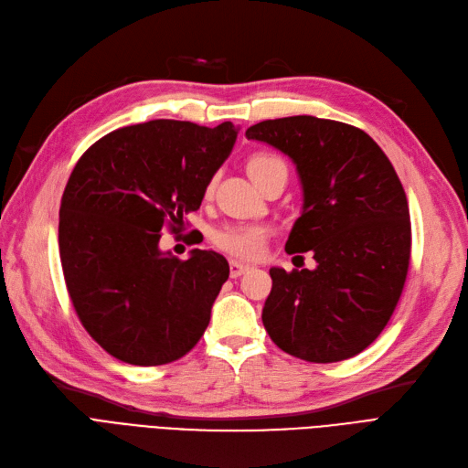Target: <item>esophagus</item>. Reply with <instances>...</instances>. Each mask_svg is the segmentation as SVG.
Returning <instances> with one entry per match:
<instances>
[{"mask_svg": "<svg viewBox=\"0 0 468 468\" xmlns=\"http://www.w3.org/2000/svg\"><path fill=\"white\" fill-rule=\"evenodd\" d=\"M250 270L249 264H240L239 261H229V275L231 278H239V275H243Z\"/></svg>", "mask_w": 468, "mask_h": 468, "instance_id": "34e87169", "label": "esophagus"}]
</instances>
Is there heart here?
Segmentation results:
<instances>
[{"mask_svg":"<svg viewBox=\"0 0 468 468\" xmlns=\"http://www.w3.org/2000/svg\"><path fill=\"white\" fill-rule=\"evenodd\" d=\"M285 164L273 154H256L249 162V176L254 183L262 181L275 169H283ZM287 169V167H285ZM214 185H210L212 190ZM268 240V229L261 225H225L214 233V243L237 258H256L264 250Z\"/></svg>","mask_w":468,"mask_h":468,"instance_id":"b5f03b06","label":"heart"}]
</instances>
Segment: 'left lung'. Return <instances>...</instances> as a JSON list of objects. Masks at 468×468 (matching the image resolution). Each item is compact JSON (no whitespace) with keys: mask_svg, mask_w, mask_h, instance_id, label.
Instances as JSON below:
<instances>
[{"mask_svg":"<svg viewBox=\"0 0 468 468\" xmlns=\"http://www.w3.org/2000/svg\"><path fill=\"white\" fill-rule=\"evenodd\" d=\"M245 134L295 164L303 207L285 250H310L316 261L314 270H270L266 332L308 362L351 358L382 334L405 285L410 221L403 185L382 148L339 121L268 119Z\"/></svg>","mask_w":468,"mask_h":468,"instance_id":"obj_1","label":"left lung"}]
</instances>
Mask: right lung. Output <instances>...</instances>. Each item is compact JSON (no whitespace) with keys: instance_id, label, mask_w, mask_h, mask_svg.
<instances>
[{"instance_id":"obj_1","label":"right lung","mask_w":468,"mask_h":468,"mask_svg":"<svg viewBox=\"0 0 468 468\" xmlns=\"http://www.w3.org/2000/svg\"><path fill=\"white\" fill-rule=\"evenodd\" d=\"M237 134L231 121L210 129L154 119L106 134L77 162L59 207V256L82 325L112 356L167 365L210 324L228 261L200 249L179 261L160 239L198 210Z\"/></svg>"}]
</instances>
